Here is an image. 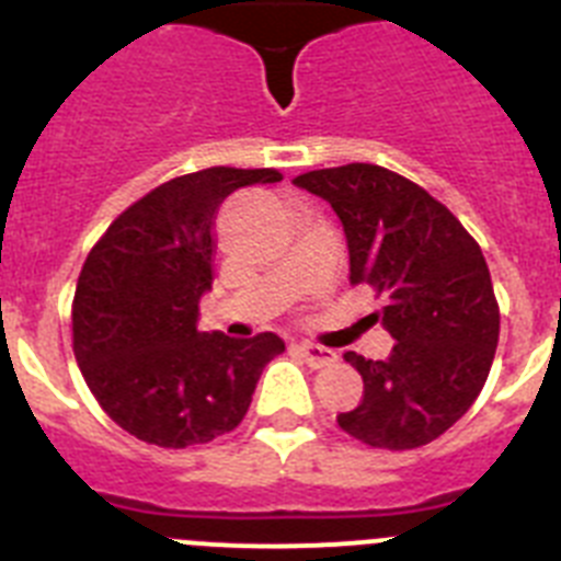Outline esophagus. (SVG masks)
Instances as JSON below:
<instances>
[{"label": "esophagus", "mask_w": 561, "mask_h": 561, "mask_svg": "<svg viewBox=\"0 0 561 561\" xmlns=\"http://www.w3.org/2000/svg\"><path fill=\"white\" fill-rule=\"evenodd\" d=\"M297 351H300V356H304L309 368H325V365L336 362L334 351L323 348V345H314V342H300Z\"/></svg>", "instance_id": "34e87169"}]
</instances>
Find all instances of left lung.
<instances>
[{
  "mask_svg": "<svg viewBox=\"0 0 561 561\" xmlns=\"http://www.w3.org/2000/svg\"><path fill=\"white\" fill-rule=\"evenodd\" d=\"M297 187L331 205L348 241L351 284L385 297L396 340L385 359L348 351L362 401L336 421L362 444L415 449L472 408L492 368L500 311L478 241L424 187L368 162L309 171Z\"/></svg>",
  "mask_w": 561,
  "mask_h": 561,
  "instance_id": "obj_1",
  "label": "left lung"
}]
</instances>
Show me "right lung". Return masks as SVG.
<instances>
[{
  "instance_id": "1",
  "label": "right lung",
  "mask_w": 561,
  "mask_h": 561,
  "mask_svg": "<svg viewBox=\"0 0 561 561\" xmlns=\"http://www.w3.org/2000/svg\"><path fill=\"white\" fill-rule=\"evenodd\" d=\"M272 168H207L153 187L92 247L72 304V348L89 390L134 438L182 449L241 424L272 331L236 340L199 331L213 289L216 216L232 191L272 185Z\"/></svg>"
}]
</instances>
